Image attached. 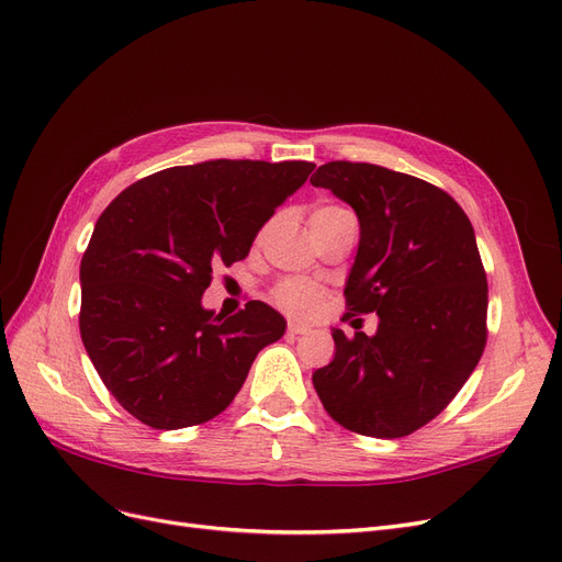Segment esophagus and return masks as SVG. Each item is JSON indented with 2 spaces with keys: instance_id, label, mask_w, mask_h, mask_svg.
<instances>
[{
  "instance_id": "esophagus-1",
  "label": "esophagus",
  "mask_w": 562,
  "mask_h": 562,
  "mask_svg": "<svg viewBox=\"0 0 562 562\" xmlns=\"http://www.w3.org/2000/svg\"><path fill=\"white\" fill-rule=\"evenodd\" d=\"M288 334H290V336L308 334V327H304V325H300V323H290V325H288Z\"/></svg>"
}]
</instances>
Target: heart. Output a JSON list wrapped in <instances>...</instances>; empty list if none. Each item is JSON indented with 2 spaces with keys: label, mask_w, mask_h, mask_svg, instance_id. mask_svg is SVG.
<instances>
[{
  "label": "heart",
  "mask_w": 562,
  "mask_h": 562,
  "mask_svg": "<svg viewBox=\"0 0 562 562\" xmlns=\"http://www.w3.org/2000/svg\"><path fill=\"white\" fill-rule=\"evenodd\" d=\"M339 218H352V214L339 205H321L311 214V226L331 223ZM274 302L295 318L316 316L323 304V290L306 279H288L274 290Z\"/></svg>",
  "instance_id": "heart-1"
}]
</instances>
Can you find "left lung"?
Listing matches in <instances>:
<instances>
[{
  "label": "left lung",
  "instance_id": "obj_1",
  "mask_svg": "<svg viewBox=\"0 0 562 562\" xmlns=\"http://www.w3.org/2000/svg\"><path fill=\"white\" fill-rule=\"evenodd\" d=\"M311 184L359 221L346 318L378 316L373 336L331 329L336 352L313 371V387L346 429L408 436L457 396L486 344L488 288L473 223L438 187L371 164L329 161Z\"/></svg>",
  "mask_w": 562,
  "mask_h": 562
}]
</instances>
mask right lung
<instances>
[{
    "label": "right lung",
    "instance_id": "1",
    "mask_svg": "<svg viewBox=\"0 0 562 562\" xmlns=\"http://www.w3.org/2000/svg\"><path fill=\"white\" fill-rule=\"evenodd\" d=\"M308 161L175 166L124 189L80 262V336L108 392L151 429H184L231 406L285 318L249 302L231 318L203 306L212 267L249 256Z\"/></svg>",
    "mask_w": 562,
    "mask_h": 562
}]
</instances>
